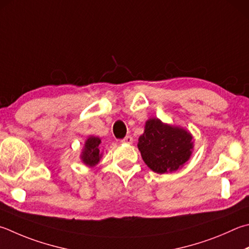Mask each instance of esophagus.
Segmentation results:
<instances>
[{
    "mask_svg": "<svg viewBox=\"0 0 249 249\" xmlns=\"http://www.w3.org/2000/svg\"><path fill=\"white\" fill-rule=\"evenodd\" d=\"M122 142L124 143H133V137L132 136H126L124 139H122Z\"/></svg>",
    "mask_w": 249,
    "mask_h": 249,
    "instance_id": "esophagus-1",
    "label": "esophagus"
}]
</instances>
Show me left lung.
I'll use <instances>...</instances> for the list:
<instances>
[{"label":"left lung","instance_id":"1","mask_svg":"<svg viewBox=\"0 0 249 249\" xmlns=\"http://www.w3.org/2000/svg\"><path fill=\"white\" fill-rule=\"evenodd\" d=\"M137 146L148 168L163 174L175 172L186 163L194 142L186 129L164 124L159 119H150L146 122Z\"/></svg>","mask_w":249,"mask_h":249}]
</instances>
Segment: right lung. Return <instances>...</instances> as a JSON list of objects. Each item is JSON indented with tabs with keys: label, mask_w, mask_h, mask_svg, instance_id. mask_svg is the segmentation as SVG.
<instances>
[{
	"label": "right lung",
	"mask_w": 249,
	"mask_h": 249,
	"mask_svg": "<svg viewBox=\"0 0 249 249\" xmlns=\"http://www.w3.org/2000/svg\"><path fill=\"white\" fill-rule=\"evenodd\" d=\"M101 139L99 137L90 136L88 139L85 142V147L83 149V152H81V160H83L84 163L88 166H94L99 163L100 161V158L102 153L100 152V146Z\"/></svg>",
	"instance_id": "right-lung-1"
}]
</instances>
